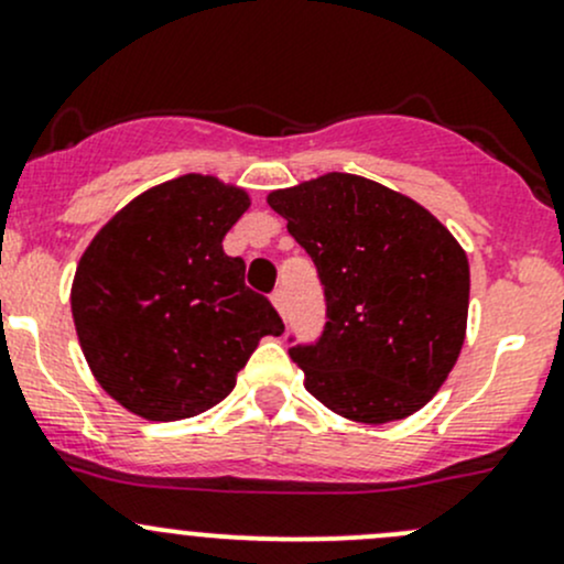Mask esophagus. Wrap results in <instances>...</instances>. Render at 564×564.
<instances>
[{
    "mask_svg": "<svg viewBox=\"0 0 564 564\" xmlns=\"http://www.w3.org/2000/svg\"><path fill=\"white\" fill-rule=\"evenodd\" d=\"M270 300H272V305L278 308V314L286 316V292H283V289H275V292L270 294Z\"/></svg>",
    "mask_w": 564,
    "mask_h": 564,
    "instance_id": "obj_1",
    "label": "esophagus"
}]
</instances>
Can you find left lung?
I'll use <instances>...</instances> for the list:
<instances>
[{"instance_id": "obj_1", "label": "left lung", "mask_w": 564, "mask_h": 564, "mask_svg": "<svg viewBox=\"0 0 564 564\" xmlns=\"http://www.w3.org/2000/svg\"><path fill=\"white\" fill-rule=\"evenodd\" d=\"M267 204L314 259L327 300L322 338L289 349L305 390L368 425L423 409L466 335L469 261L456 237L417 202L357 174L272 191Z\"/></svg>"}]
</instances>
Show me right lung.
I'll list each match as a JSON object with an SVG mask.
<instances>
[{
    "mask_svg": "<svg viewBox=\"0 0 564 564\" xmlns=\"http://www.w3.org/2000/svg\"><path fill=\"white\" fill-rule=\"evenodd\" d=\"M250 198L215 176L150 187L95 235L70 289L95 379L144 420H185L224 401L264 335L283 322L246 286L224 237Z\"/></svg>",
    "mask_w": 564,
    "mask_h": 564,
    "instance_id": "add662e5",
    "label": "right lung"
}]
</instances>
